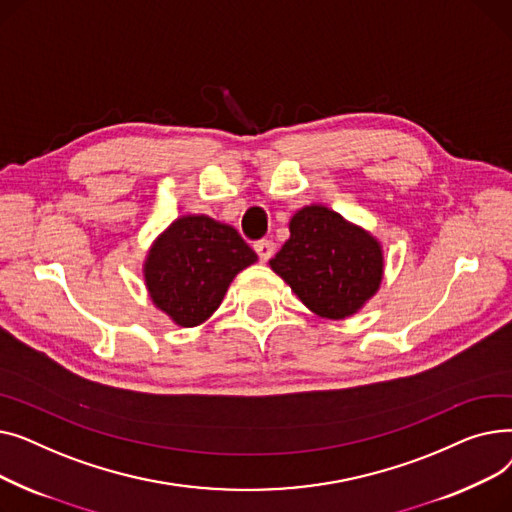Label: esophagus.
Wrapping results in <instances>:
<instances>
[{
	"mask_svg": "<svg viewBox=\"0 0 512 512\" xmlns=\"http://www.w3.org/2000/svg\"><path fill=\"white\" fill-rule=\"evenodd\" d=\"M253 249H255V253H257V257H259V261H267V259H270V257L274 255L276 245H274L272 240H257L255 245H253Z\"/></svg>",
	"mask_w": 512,
	"mask_h": 512,
	"instance_id": "1",
	"label": "esophagus"
}]
</instances>
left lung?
Wrapping results in <instances>:
<instances>
[{
	"instance_id": "1",
	"label": "left lung",
	"mask_w": 512,
	"mask_h": 512,
	"mask_svg": "<svg viewBox=\"0 0 512 512\" xmlns=\"http://www.w3.org/2000/svg\"><path fill=\"white\" fill-rule=\"evenodd\" d=\"M270 265L313 313L328 319L361 309L384 272L378 242L319 205L294 213L290 238Z\"/></svg>"
}]
</instances>
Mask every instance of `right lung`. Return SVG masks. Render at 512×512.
I'll use <instances>...</instances> for the list:
<instances>
[{"label":"right lung","instance_id":"add662e5","mask_svg":"<svg viewBox=\"0 0 512 512\" xmlns=\"http://www.w3.org/2000/svg\"><path fill=\"white\" fill-rule=\"evenodd\" d=\"M255 261L234 228L207 215H186L157 238L145 280L153 303L178 326L193 328L220 307L234 276Z\"/></svg>","mask_w":512,"mask_h":512}]
</instances>
